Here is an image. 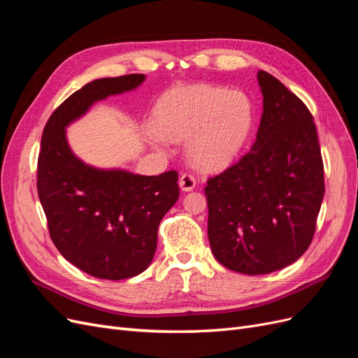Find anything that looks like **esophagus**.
Listing matches in <instances>:
<instances>
[{"instance_id": "obj_1", "label": "esophagus", "mask_w": 358, "mask_h": 358, "mask_svg": "<svg viewBox=\"0 0 358 358\" xmlns=\"http://www.w3.org/2000/svg\"><path fill=\"white\" fill-rule=\"evenodd\" d=\"M179 187L182 188V191H192L196 188V178L188 171L182 173L179 178Z\"/></svg>"}]
</instances>
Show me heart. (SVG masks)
I'll use <instances>...</instances> for the list:
<instances>
[{
    "label": "heart",
    "instance_id": "obj_1",
    "mask_svg": "<svg viewBox=\"0 0 358 358\" xmlns=\"http://www.w3.org/2000/svg\"><path fill=\"white\" fill-rule=\"evenodd\" d=\"M152 138H189L188 152L200 167L230 162L245 146L254 125V104L239 90L218 85H192L170 91L155 110Z\"/></svg>",
    "mask_w": 358,
    "mask_h": 358
}]
</instances>
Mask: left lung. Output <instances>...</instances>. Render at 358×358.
I'll return each mask as SVG.
<instances>
[{
    "instance_id": "obj_1",
    "label": "left lung",
    "mask_w": 358,
    "mask_h": 358,
    "mask_svg": "<svg viewBox=\"0 0 358 358\" xmlns=\"http://www.w3.org/2000/svg\"><path fill=\"white\" fill-rule=\"evenodd\" d=\"M263 115L242 158L208 179V236L218 262L264 275L294 263L309 248L324 191L313 116L296 94L259 70Z\"/></svg>"
}]
</instances>
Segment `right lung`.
Returning <instances> with one entry per match:
<instances>
[{
	"label": "right lung",
	"mask_w": 358,
	"mask_h": 358,
	"mask_svg": "<svg viewBox=\"0 0 358 358\" xmlns=\"http://www.w3.org/2000/svg\"><path fill=\"white\" fill-rule=\"evenodd\" d=\"M143 80V74H125L86 83L53 110L41 136L37 191L50 239L71 264L100 279L148 268L162 216L179 199L178 171L140 176L90 167L73 155L64 128L92 103Z\"/></svg>",
	"instance_id": "right-lung-1"
}]
</instances>
